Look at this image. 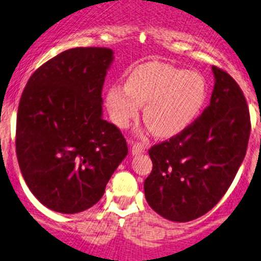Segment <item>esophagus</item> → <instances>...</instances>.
Instances as JSON below:
<instances>
[{"mask_svg": "<svg viewBox=\"0 0 261 261\" xmlns=\"http://www.w3.org/2000/svg\"><path fill=\"white\" fill-rule=\"evenodd\" d=\"M145 151H146V146H145L143 143H133V146H132L133 155H140Z\"/></svg>", "mask_w": 261, "mask_h": 261, "instance_id": "1", "label": "esophagus"}]
</instances>
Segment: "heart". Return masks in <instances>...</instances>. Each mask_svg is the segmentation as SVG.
Returning a JSON list of instances; mask_svg holds the SVG:
<instances>
[{
  "instance_id": "heart-1",
  "label": "heart",
  "mask_w": 261,
  "mask_h": 261,
  "mask_svg": "<svg viewBox=\"0 0 261 261\" xmlns=\"http://www.w3.org/2000/svg\"><path fill=\"white\" fill-rule=\"evenodd\" d=\"M207 95V81L199 72L147 62L129 70L125 85H111L105 103L110 119L119 128L136 120L143 106V120L152 132L158 137H172L199 116Z\"/></svg>"
}]
</instances>
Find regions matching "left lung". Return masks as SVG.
Returning <instances> with one entry per match:
<instances>
[{"instance_id": "left-lung-1", "label": "left lung", "mask_w": 261, "mask_h": 261, "mask_svg": "<svg viewBox=\"0 0 261 261\" xmlns=\"http://www.w3.org/2000/svg\"><path fill=\"white\" fill-rule=\"evenodd\" d=\"M210 106L194 123L149 150L152 171L145 198L156 214L186 223L217 204L240 169L250 137V112L238 84L212 67Z\"/></svg>"}]
</instances>
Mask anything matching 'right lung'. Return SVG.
Here are the masks:
<instances>
[{
	"mask_svg": "<svg viewBox=\"0 0 261 261\" xmlns=\"http://www.w3.org/2000/svg\"><path fill=\"white\" fill-rule=\"evenodd\" d=\"M114 62L109 47H75L35 71L16 116V156L31 193L59 214L90 208L128 154L103 119L102 87Z\"/></svg>",
	"mask_w": 261,
	"mask_h": 261,
	"instance_id": "obj_1",
	"label": "right lung"
}]
</instances>
